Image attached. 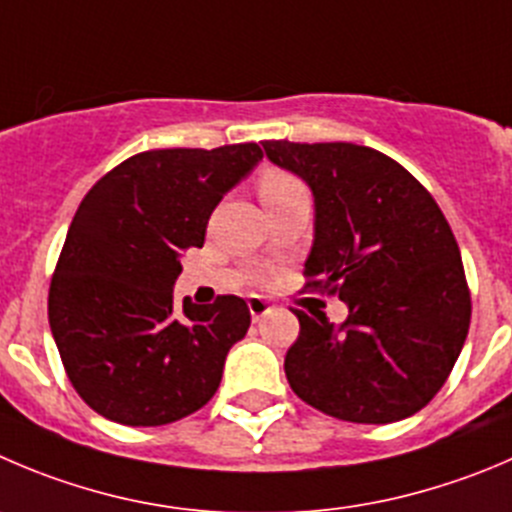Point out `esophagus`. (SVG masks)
I'll return each mask as SVG.
<instances>
[{
    "mask_svg": "<svg viewBox=\"0 0 512 512\" xmlns=\"http://www.w3.org/2000/svg\"><path fill=\"white\" fill-rule=\"evenodd\" d=\"M269 301L261 299V296H248V311H251V319L259 321L261 316L269 314Z\"/></svg>",
    "mask_w": 512,
    "mask_h": 512,
    "instance_id": "34e87169",
    "label": "esophagus"
}]
</instances>
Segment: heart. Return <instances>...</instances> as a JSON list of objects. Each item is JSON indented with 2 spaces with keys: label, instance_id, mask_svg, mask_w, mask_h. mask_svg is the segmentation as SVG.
Instances as JSON below:
<instances>
[{
  "label": "heart",
  "instance_id": "b5f03b06",
  "mask_svg": "<svg viewBox=\"0 0 512 512\" xmlns=\"http://www.w3.org/2000/svg\"><path fill=\"white\" fill-rule=\"evenodd\" d=\"M299 191H304V186L299 183V178H294V175L286 173V170L269 168L264 170L259 178L261 201H274V198H284Z\"/></svg>",
  "mask_w": 512,
  "mask_h": 512
}]
</instances>
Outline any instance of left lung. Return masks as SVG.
Masks as SVG:
<instances>
[{"instance_id": "obj_1", "label": "left lung", "mask_w": 512, "mask_h": 512, "mask_svg": "<svg viewBox=\"0 0 512 512\" xmlns=\"http://www.w3.org/2000/svg\"><path fill=\"white\" fill-rule=\"evenodd\" d=\"M264 150L314 196L309 286L349 309L339 326L294 309L291 389L337 420L387 425L415 415L450 377L470 329L450 223L415 175L367 145L266 140Z\"/></svg>"}]
</instances>
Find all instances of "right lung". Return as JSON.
Listing matches in <instances>:
<instances>
[{
  "instance_id": "1",
  "label": "right lung",
  "mask_w": 512,
  "mask_h": 512,
  "mask_svg": "<svg viewBox=\"0 0 512 512\" xmlns=\"http://www.w3.org/2000/svg\"><path fill=\"white\" fill-rule=\"evenodd\" d=\"M264 158L256 143L148 150L102 175L77 208L50 284L62 364L97 415L158 427L216 394L251 326L246 301H173L180 256L201 248L221 198Z\"/></svg>"
}]
</instances>
